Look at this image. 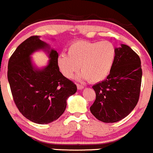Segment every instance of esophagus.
Masks as SVG:
<instances>
[{
  "label": "esophagus",
  "mask_w": 153,
  "mask_h": 153,
  "mask_svg": "<svg viewBox=\"0 0 153 153\" xmlns=\"http://www.w3.org/2000/svg\"><path fill=\"white\" fill-rule=\"evenodd\" d=\"M77 88H78V90H81V89H83V86L82 85L77 83Z\"/></svg>",
  "instance_id": "obj_1"
}]
</instances>
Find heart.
<instances>
[{
    "instance_id": "b5f03b06",
    "label": "heart",
    "mask_w": 153,
    "mask_h": 153,
    "mask_svg": "<svg viewBox=\"0 0 153 153\" xmlns=\"http://www.w3.org/2000/svg\"><path fill=\"white\" fill-rule=\"evenodd\" d=\"M116 56V49L109 41H77L68 49V55L62 53L58 58V67L65 77L72 78L77 75L79 80H89L98 83L105 80L111 71Z\"/></svg>"
}]
</instances>
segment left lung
Here are the masks:
<instances>
[{
	"label": "left lung",
	"mask_w": 153,
	"mask_h": 153,
	"mask_svg": "<svg viewBox=\"0 0 153 153\" xmlns=\"http://www.w3.org/2000/svg\"><path fill=\"white\" fill-rule=\"evenodd\" d=\"M107 79L92 86L96 100L90 111L104 123H115L130 113L139 99L142 70L141 60L128 46L121 44Z\"/></svg>",
	"instance_id": "1"
}]
</instances>
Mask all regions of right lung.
I'll use <instances>...</instances> for the list:
<instances>
[{"label": "right lung", "mask_w": 153, "mask_h": 153, "mask_svg": "<svg viewBox=\"0 0 153 153\" xmlns=\"http://www.w3.org/2000/svg\"><path fill=\"white\" fill-rule=\"evenodd\" d=\"M38 50L49 54V64L42 69L33 65L30 56ZM58 53L40 36H31L16 48L8 60V80L18 110L38 124L51 123L61 116L67 100L77 91L73 82L60 73Z\"/></svg>", "instance_id": "1"}]
</instances>
